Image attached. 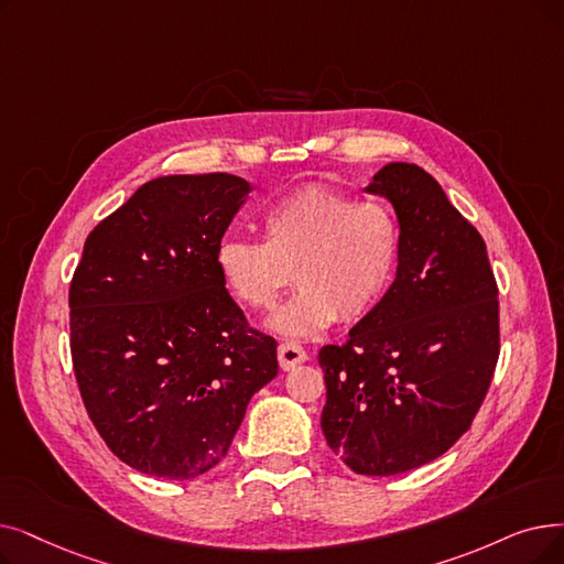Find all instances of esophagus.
<instances>
[{
    "instance_id": "esophagus-1",
    "label": "esophagus",
    "mask_w": 564,
    "mask_h": 564,
    "mask_svg": "<svg viewBox=\"0 0 564 564\" xmlns=\"http://www.w3.org/2000/svg\"><path fill=\"white\" fill-rule=\"evenodd\" d=\"M306 359H308V352L295 340H285V343H281V346H279V364H281L283 371L295 369L297 364H302Z\"/></svg>"
}]
</instances>
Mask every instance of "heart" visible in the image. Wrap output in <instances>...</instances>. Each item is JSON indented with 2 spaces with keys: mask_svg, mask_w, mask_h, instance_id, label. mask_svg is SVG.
Wrapping results in <instances>:
<instances>
[{
  "mask_svg": "<svg viewBox=\"0 0 564 564\" xmlns=\"http://www.w3.org/2000/svg\"><path fill=\"white\" fill-rule=\"evenodd\" d=\"M262 241L226 237L216 267L232 295L258 311L274 308L283 290L300 285L274 317L285 336H313L336 317L355 323L369 315L401 260V226L389 205L304 186L267 205L260 214Z\"/></svg>",
  "mask_w": 564,
  "mask_h": 564,
  "instance_id": "heart-1",
  "label": "heart"
}]
</instances>
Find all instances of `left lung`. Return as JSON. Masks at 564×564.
Segmentation results:
<instances>
[{
    "label": "left lung",
    "mask_w": 564,
    "mask_h": 564,
    "mask_svg": "<svg viewBox=\"0 0 564 564\" xmlns=\"http://www.w3.org/2000/svg\"><path fill=\"white\" fill-rule=\"evenodd\" d=\"M394 205L397 279L340 346H323L329 449L357 475L389 477L443 456L470 429L500 355L498 283L477 228L414 163L366 188Z\"/></svg>",
    "instance_id": "left-lung-1"
}]
</instances>
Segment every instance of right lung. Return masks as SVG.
I'll return each mask as SVG.
<instances>
[{
	"label": "right lung",
	"instance_id": "1",
	"mask_svg": "<svg viewBox=\"0 0 564 564\" xmlns=\"http://www.w3.org/2000/svg\"><path fill=\"white\" fill-rule=\"evenodd\" d=\"M251 184L228 173L142 184L96 226L68 288L70 359L91 424L131 468L193 479L230 449L251 397L279 373L216 249Z\"/></svg>",
	"mask_w": 564,
	"mask_h": 564
}]
</instances>
